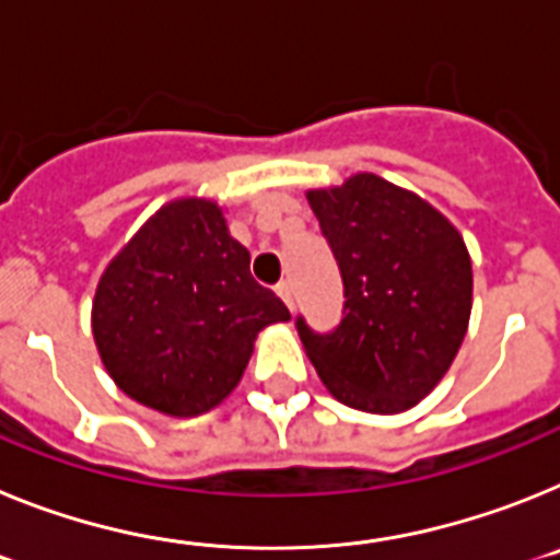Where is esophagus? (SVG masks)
<instances>
[{"instance_id": "34e87169", "label": "esophagus", "mask_w": 560, "mask_h": 560, "mask_svg": "<svg viewBox=\"0 0 560 560\" xmlns=\"http://www.w3.org/2000/svg\"><path fill=\"white\" fill-rule=\"evenodd\" d=\"M276 293H279V299L284 301L287 307L293 310V284H290V281H281V284L276 287Z\"/></svg>"}]
</instances>
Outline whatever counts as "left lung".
Returning <instances> with one entry per match:
<instances>
[{
    "label": "left lung",
    "mask_w": 560,
    "mask_h": 560,
    "mask_svg": "<svg viewBox=\"0 0 560 560\" xmlns=\"http://www.w3.org/2000/svg\"><path fill=\"white\" fill-rule=\"evenodd\" d=\"M343 276V320L318 335L295 320L329 395L369 415H400L454 363L474 307V267L445 213L377 174L310 188Z\"/></svg>",
    "instance_id": "8db88e82"
}]
</instances>
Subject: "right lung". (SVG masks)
Here are the masks:
<instances>
[{"instance_id": "1", "label": "right lung", "mask_w": 560, "mask_h": 560, "mask_svg": "<svg viewBox=\"0 0 560 560\" xmlns=\"http://www.w3.org/2000/svg\"><path fill=\"white\" fill-rule=\"evenodd\" d=\"M290 320L250 276V253L206 197L165 202L101 273L92 338L126 397L165 417H199L240 386L253 343Z\"/></svg>"}]
</instances>
